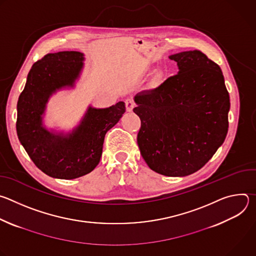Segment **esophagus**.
I'll list each match as a JSON object with an SVG mask.
<instances>
[{
    "label": "esophagus",
    "mask_w": 256,
    "mask_h": 256,
    "mask_svg": "<svg viewBox=\"0 0 256 256\" xmlns=\"http://www.w3.org/2000/svg\"><path fill=\"white\" fill-rule=\"evenodd\" d=\"M134 105H136L134 101L132 98H128V99L126 100V112H132V109H134Z\"/></svg>",
    "instance_id": "esophagus-1"
}]
</instances>
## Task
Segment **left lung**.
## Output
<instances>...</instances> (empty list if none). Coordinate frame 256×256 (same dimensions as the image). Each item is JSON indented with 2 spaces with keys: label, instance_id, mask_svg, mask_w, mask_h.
Wrapping results in <instances>:
<instances>
[{
  "label": "left lung",
  "instance_id": "left-lung-1",
  "mask_svg": "<svg viewBox=\"0 0 256 256\" xmlns=\"http://www.w3.org/2000/svg\"><path fill=\"white\" fill-rule=\"evenodd\" d=\"M178 74L136 95L138 144L155 172L186 176L200 170L224 142L230 97L221 68L200 50L169 56Z\"/></svg>",
  "mask_w": 256,
  "mask_h": 256
}]
</instances>
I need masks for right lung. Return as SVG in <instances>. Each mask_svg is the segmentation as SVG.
Here are the masks:
<instances>
[{
  "instance_id": "1",
  "label": "right lung",
  "mask_w": 256,
  "mask_h": 256,
  "mask_svg": "<svg viewBox=\"0 0 256 256\" xmlns=\"http://www.w3.org/2000/svg\"><path fill=\"white\" fill-rule=\"evenodd\" d=\"M83 60L79 52L48 54L32 66L18 99V138L36 167L54 178L74 179L90 173L100 161L105 134L126 112L122 101L108 108L89 106L81 124L68 134L42 126L50 97L62 88L74 87Z\"/></svg>"
}]
</instances>
